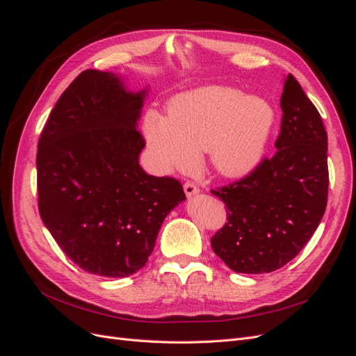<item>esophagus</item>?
<instances>
[{
    "label": "esophagus",
    "mask_w": 356,
    "mask_h": 356,
    "mask_svg": "<svg viewBox=\"0 0 356 356\" xmlns=\"http://www.w3.org/2000/svg\"><path fill=\"white\" fill-rule=\"evenodd\" d=\"M184 191H186V195L190 197L193 195H197V193L200 191V188L193 181H187L186 184H184Z\"/></svg>",
    "instance_id": "obj_1"
}]
</instances>
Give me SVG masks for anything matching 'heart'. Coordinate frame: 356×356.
Returning <instances> with one entry per match:
<instances>
[{
    "label": "heart",
    "mask_w": 356,
    "mask_h": 356,
    "mask_svg": "<svg viewBox=\"0 0 356 356\" xmlns=\"http://www.w3.org/2000/svg\"><path fill=\"white\" fill-rule=\"evenodd\" d=\"M273 123L275 111L264 99L208 86L177 96L168 115L149 110L144 135L163 170L186 168L195 153L208 152L221 175L242 177L261 160Z\"/></svg>",
    "instance_id": "1"
}]
</instances>
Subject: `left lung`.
<instances>
[{
    "instance_id": "obj_1",
    "label": "left lung",
    "mask_w": 356,
    "mask_h": 356,
    "mask_svg": "<svg viewBox=\"0 0 356 356\" xmlns=\"http://www.w3.org/2000/svg\"><path fill=\"white\" fill-rule=\"evenodd\" d=\"M273 157L211 190L227 222L211 238L213 252L238 273H270L293 260L315 233L328 200L327 131L293 74L281 96Z\"/></svg>"
}]
</instances>
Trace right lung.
<instances>
[{"instance_id": "1", "label": "right lung", "mask_w": 356, "mask_h": 356, "mask_svg": "<svg viewBox=\"0 0 356 356\" xmlns=\"http://www.w3.org/2000/svg\"><path fill=\"white\" fill-rule=\"evenodd\" d=\"M144 93L126 92L111 72L86 70L38 139L40 217L70 260L92 275L124 277L143 268L161 222L186 199L178 179L139 166Z\"/></svg>"}]
</instances>
